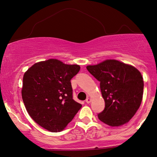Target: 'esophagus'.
<instances>
[{
  "label": "esophagus",
  "instance_id": "esophagus-1",
  "mask_svg": "<svg viewBox=\"0 0 157 157\" xmlns=\"http://www.w3.org/2000/svg\"><path fill=\"white\" fill-rule=\"evenodd\" d=\"M91 101H92V99L90 98H87V99H86V100H85V101H86V102H87V104H89V103L91 102Z\"/></svg>",
  "mask_w": 157,
  "mask_h": 157
}]
</instances>
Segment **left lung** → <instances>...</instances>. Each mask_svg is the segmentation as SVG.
<instances>
[{
	"label": "left lung",
	"mask_w": 157,
	"mask_h": 157,
	"mask_svg": "<svg viewBox=\"0 0 157 157\" xmlns=\"http://www.w3.org/2000/svg\"><path fill=\"white\" fill-rule=\"evenodd\" d=\"M87 69L100 82L105 108L98 114L101 122L110 127L127 123L140 108L143 98L144 80L141 72L129 64L106 59Z\"/></svg>",
	"instance_id": "8db88e82"
}]
</instances>
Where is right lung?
Here are the masks:
<instances>
[{"mask_svg":"<svg viewBox=\"0 0 157 157\" xmlns=\"http://www.w3.org/2000/svg\"><path fill=\"white\" fill-rule=\"evenodd\" d=\"M79 65H67L57 59L35 63L25 72L21 90L25 107L33 120L52 132L65 129L82 105L72 99L70 79Z\"/></svg>","mask_w":157,"mask_h":157,"instance_id":"add662e5","label":"right lung"}]
</instances>
